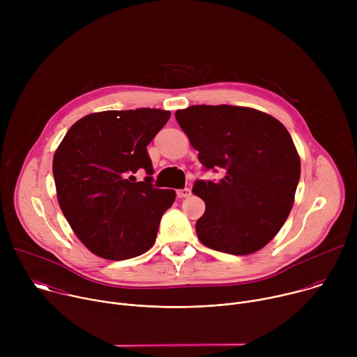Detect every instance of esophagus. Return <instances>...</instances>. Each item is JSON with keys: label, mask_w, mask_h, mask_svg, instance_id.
<instances>
[{"label": "esophagus", "mask_w": 357, "mask_h": 357, "mask_svg": "<svg viewBox=\"0 0 357 357\" xmlns=\"http://www.w3.org/2000/svg\"><path fill=\"white\" fill-rule=\"evenodd\" d=\"M176 196H178L179 199L188 197V196H190V189H188V188H185V189H178V190H176Z\"/></svg>", "instance_id": "34e87169"}]
</instances>
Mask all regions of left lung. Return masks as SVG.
I'll list each match as a JSON object with an SVG mask.
<instances>
[{
    "mask_svg": "<svg viewBox=\"0 0 357 357\" xmlns=\"http://www.w3.org/2000/svg\"><path fill=\"white\" fill-rule=\"evenodd\" d=\"M176 121L218 181H196L192 192L206 211L196 222L209 248L245 256L267 245L285 223L301 175L288 130L273 116L238 106H190Z\"/></svg>",
    "mask_w": 357,
    "mask_h": 357,
    "instance_id": "1",
    "label": "left lung"
}]
</instances>
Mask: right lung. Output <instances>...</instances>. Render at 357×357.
Listing matches in <instances>:
<instances>
[{"label": "right lung", "instance_id": "add662e5", "mask_svg": "<svg viewBox=\"0 0 357 357\" xmlns=\"http://www.w3.org/2000/svg\"><path fill=\"white\" fill-rule=\"evenodd\" d=\"M160 109L109 110L76 121L54 155L59 206L77 238L98 257L127 260L155 243L175 190L135 182L138 169L154 174L146 145L167 124Z\"/></svg>", "mask_w": 357, "mask_h": 357}]
</instances>
